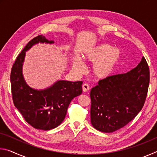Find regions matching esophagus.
<instances>
[{
	"instance_id": "esophagus-1",
	"label": "esophagus",
	"mask_w": 157,
	"mask_h": 157,
	"mask_svg": "<svg viewBox=\"0 0 157 157\" xmlns=\"http://www.w3.org/2000/svg\"><path fill=\"white\" fill-rule=\"evenodd\" d=\"M89 89H90V87H89V85L88 84L84 83V84H82V90H83L84 92L88 91Z\"/></svg>"
}]
</instances>
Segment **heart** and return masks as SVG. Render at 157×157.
Masks as SVG:
<instances>
[{"mask_svg":"<svg viewBox=\"0 0 157 157\" xmlns=\"http://www.w3.org/2000/svg\"><path fill=\"white\" fill-rule=\"evenodd\" d=\"M122 54L121 50L107 44H100L86 52L83 59L86 62L94 63L93 73L98 78H106L115 71L120 62ZM73 67L78 73L84 71V66L80 61L74 60Z\"/></svg>","mask_w":157,"mask_h":157,"instance_id":"1","label":"heart"}]
</instances>
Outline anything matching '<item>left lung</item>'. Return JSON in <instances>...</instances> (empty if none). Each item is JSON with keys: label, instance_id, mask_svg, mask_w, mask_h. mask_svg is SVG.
Wrapping results in <instances>:
<instances>
[{"label": "left lung", "instance_id": "left-lung-1", "mask_svg": "<svg viewBox=\"0 0 157 157\" xmlns=\"http://www.w3.org/2000/svg\"><path fill=\"white\" fill-rule=\"evenodd\" d=\"M150 71L144 57L128 73L109 76L91 90V122L100 132L110 133L125 126L144 105Z\"/></svg>", "mask_w": 157, "mask_h": 157}]
</instances>
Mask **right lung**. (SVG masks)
<instances>
[{"label": "right lung", "instance_id": "right-lung-1", "mask_svg": "<svg viewBox=\"0 0 157 157\" xmlns=\"http://www.w3.org/2000/svg\"><path fill=\"white\" fill-rule=\"evenodd\" d=\"M39 42L54 43L39 35L29 41L19 53L10 75L12 100L16 108L31 126L38 129L50 130L62 123L71 100L82 93V81L59 80L41 91L29 87L22 75V65L26 50Z\"/></svg>", "mask_w": 157, "mask_h": 157}]
</instances>
